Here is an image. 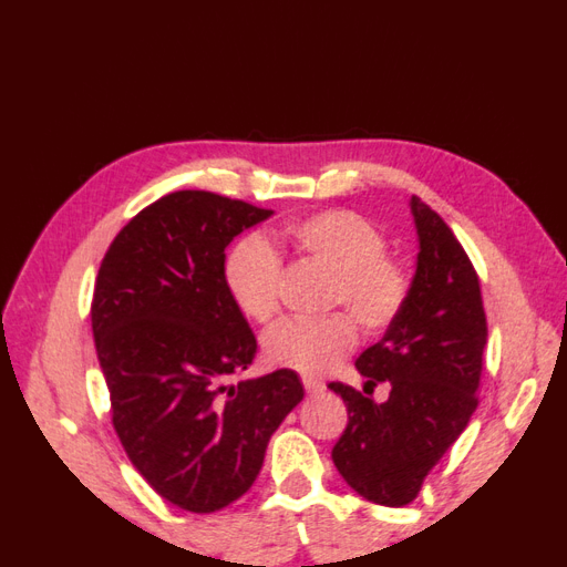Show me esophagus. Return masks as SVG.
Masks as SVG:
<instances>
[{
  "label": "esophagus",
  "mask_w": 567,
  "mask_h": 567,
  "mask_svg": "<svg viewBox=\"0 0 567 567\" xmlns=\"http://www.w3.org/2000/svg\"><path fill=\"white\" fill-rule=\"evenodd\" d=\"M302 385H305V391L309 393V395H319L321 391H324V383H321L319 379H315V375H305L302 379Z\"/></svg>",
  "instance_id": "obj_1"
}]
</instances>
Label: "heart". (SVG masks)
Here are the masks:
<instances>
[{"label":"heart","mask_w":567,"mask_h":567,"mask_svg":"<svg viewBox=\"0 0 567 567\" xmlns=\"http://www.w3.org/2000/svg\"><path fill=\"white\" fill-rule=\"evenodd\" d=\"M282 243L329 270V305L347 307L359 324L379 334L403 317L413 295V275L385 255V238L353 210H321L282 228ZM282 262L262 236H243L224 260V285L243 317L268 321L277 309ZM357 347V324L334 312L317 319L287 317L262 337L265 359L280 369L317 375Z\"/></svg>","instance_id":"heart-1"}]
</instances>
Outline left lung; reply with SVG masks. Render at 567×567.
<instances>
[{"mask_svg": "<svg viewBox=\"0 0 567 567\" xmlns=\"http://www.w3.org/2000/svg\"><path fill=\"white\" fill-rule=\"evenodd\" d=\"M410 204L420 238L413 295L403 317L357 359L363 392L391 382L392 395L375 404L357 388L329 383L349 413L331 460L353 492L381 506L415 502L480 405L484 371L480 277L445 220L417 196Z\"/></svg>", "mask_w": 567, "mask_h": 567, "instance_id": "left-lung-1", "label": "left lung"}]
</instances>
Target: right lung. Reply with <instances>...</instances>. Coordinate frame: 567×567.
<instances>
[{
    "instance_id": "obj_1",
    "label": "right lung",
    "mask_w": 567,
    "mask_h": 567,
    "mask_svg": "<svg viewBox=\"0 0 567 567\" xmlns=\"http://www.w3.org/2000/svg\"><path fill=\"white\" fill-rule=\"evenodd\" d=\"M270 214L214 192L166 194L117 233L95 277L113 427L152 489L192 514L250 489L272 432L305 398L290 369L236 381L258 341L224 285V250Z\"/></svg>"
}]
</instances>
